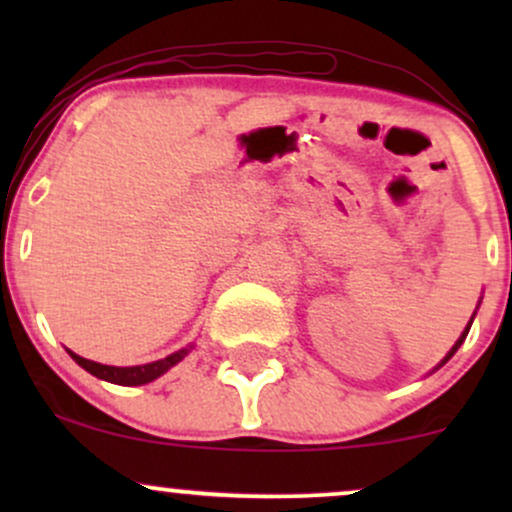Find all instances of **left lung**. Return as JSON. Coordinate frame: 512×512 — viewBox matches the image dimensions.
<instances>
[{
    "label": "left lung",
    "mask_w": 512,
    "mask_h": 512,
    "mask_svg": "<svg viewBox=\"0 0 512 512\" xmlns=\"http://www.w3.org/2000/svg\"><path fill=\"white\" fill-rule=\"evenodd\" d=\"M474 315H477V313H474ZM472 320H474V317H472ZM472 320H469V325H467V327H464V332L460 334V339H457V342H455V346H452V349L448 351V356H445V358H443V361H440V366H445V363H448V361H450V358H452V356H455V351H457V349H460V346H462V342H464V339H467V334H469V327H472ZM440 366H438V368H440Z\"/></svg>",
    "instance_id": "obj_1"
}]
</instances>
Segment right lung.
<instances>
[{"instance_id":"1","label":"right lung","mask_w":512,"mask_h":512,"mask_svg":"<svg viewBox=\"0 0 512 512\" xmlns=\"http://www.w3.org/2000/svg\"><path fill=\"white\" fill-rule=\"evenodd\" d=\"M187 354H190V349H180V351H175V354L161 358V361L144 363V366L117 368V366H103V363L88 361V358H81V356H76L74 351H69V356H72L81 368L88 370L91 375H96V378L108 380V383H115V385H146V383H151V380L161 378V375L166 373V370L173 368L175 363H180Z\"/></svg>"}]
</instances>
